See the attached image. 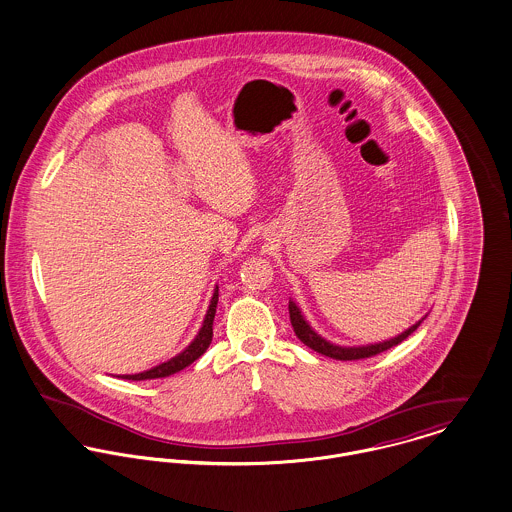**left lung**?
Here are the masks:
<instances>
[{
	"mask_svg": "<svg viewBox=\"0 0 512 512\" xmlns=\"http://www.w3.org/2000/svg\"><path fill=\"white\" fill-rule=\"evenodd\" d=\"M289 319H291V326H293L297 338H299L305 346H309L311 350H315V352H319V354H323V356H328V358H332V360H344V362H346V360H364V358L377 356V354H381V352H385V350H389V348L401 344V342H403L407 336H411L420 325L419 321L417 325H413L409 330L401 332L399 336H395V338H391V340H385V342H379V344L358 346V348H342V346L330 344V342H326L325 338H321V336L309 326V323L303 319L301 311L297 309V305H295L293 301H289Z\"/></svg>",
	"mask_w": 512,
	"mask_h": 512,
	"instance_id": "obj_1",
	"label": "left lung"
}]
</instances>
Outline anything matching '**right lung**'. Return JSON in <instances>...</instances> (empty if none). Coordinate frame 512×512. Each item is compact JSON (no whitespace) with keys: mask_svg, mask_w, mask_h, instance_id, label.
Returning <instances> with one entry per match:
<instances>
[{"mask_svg":"<svg viewBox=\"0 0 512 512\" xmlns=\"http://www.w3.org/2000/svg\"><path fill=\"white\" fill-rule=\"evenodd\" d=\"M217 301H219V287L215 289L213 293V299H211V305H209V311L205 315V321L203 326L199 330V334L195 336V340L187 346L186 350L182 354H178L176 358L148 370V372L135 373V375H123V379H131V381H142V379H156V377H168L172 373L182 372L184 368H187L189 364H193L211 344V338H213V321H215V313H217Z\"/></svg>","mask_w":512,"mask_h":512,"instance_id":"1","label":"right lung"}]
</instances>
